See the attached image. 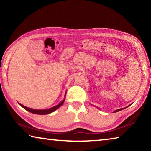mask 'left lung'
I'll list each match as a JSON object with an SVG mask.
<instances>
[{
	"instance_id": "obj_1",
	"label": "left lung",
	"mask_w": 151,
	"mask_h": 151,
	"mask_svg": "<svg viewBox=\"0 0 151 151\" xmlns=\"http://www.w3.org/2000/svg\"><path fill=\"white\" fill-rule=\"evenodd\" d=\"M130 106V105H129ZM128 106H127V107H128ZM127 107H125V108H127ZM124 108V109H125ZM122 109H124V108L123 109H117V110H116L115 111H114V112H119V111H121V110H122Z\"/></svg>"
}]
</instances>
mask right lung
Listing matches in <instances>:
<instances>
[{
	"mask_svg": "<svg viewBox=\"0 0 151 151\" xmlns=\"http://www.w3.org/2000/svg\"><path fill=\"white\" fill-rule=\"evenodd\" d=\"M65 96H66V94H65ZM64 101H65V99H64V100L62 102H60L59 104H57V106H53V107H52V108L48 109H45V110L32 109L29 108V107H27V106H25L24 105H22V104H20V103H19V104L22 107V108H24L25 110H27V111H28L29 112H31V113L37 114H50V113H51V112L55 111L57 109H58L60 106H62L63 103H64Z\"/></svg>",
	"mask_w": 151,
	"mask_h": 151,
	"instance_id": "1",
	"label": "right lung"
}]
</instances>
